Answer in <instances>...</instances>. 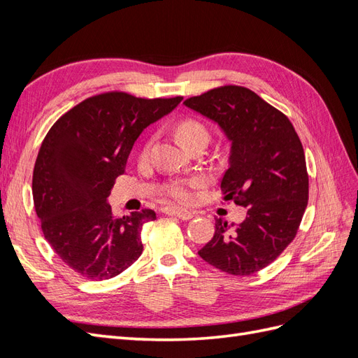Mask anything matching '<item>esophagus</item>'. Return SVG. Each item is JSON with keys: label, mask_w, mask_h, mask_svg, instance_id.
Masks as SVG:
<instances>
[{"label": "esophagus", "mask_w": 358, "mask_h": 358, "mask_svg": "<svg viewBox=\"0 0 358 358\" xmlns=\"http://www.w3.org/2000/svg\"><path fill=\"white\" fill-rule=\"evenodd\" d=\"M162 212H164L166 215H170V216H176V218H179L182 221H188L194 216V213L189 210H182V209H176V208H164L162 209Z\"/></svg>", "instance_id": "34e87169"}]
</instances>
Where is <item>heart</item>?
Here are the masks:
<instances>
[{
	"instance_id": "1",
	"label": "heart",
	"mask_w": 358,
	"mask_h": 358,
	"mask_svg": "<svg viewBox=\"0 0 358 358\" xmlns=\"http://www.w3.org/2000/svg\"><path fill=\"white\" fill-rule=\"evenodd\" d=\"M175 131L178 138L180 142L185 145L187 148H191L194 143L200 142V140H208L209 138V131L206 125L199 121V119L194 117H187L179 121L175 127ZM150 148V142L146 143L145 149H143V157L148 155ZM204 183L203 178H191V179H185V180H175L171 182L170 185L166 188L167 196L170 199H173L175 201L180 203V204H188L192 201L194 199V188L200 187Z\"/></svg>"
}]
</instances>
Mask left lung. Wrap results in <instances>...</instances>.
I'll use <instances>...</instances> for the list:
<instances>
[{"instance_id":"1","label":"left lung","mask_w":358,"mask_h":358,"mask_svg":"<svg viewBox=\"0 0 358 358\" xmlns=\"http://www.w3.org/2000/svg\"><path fill=\"white\" fill-rule=\"evenodd\" d=\"M183 104L218 122L231 140L224 200L248 209L234 229L216 220L199 255L234 276L267 267L294 241L309 199L305 150L289 119L254 91L224 85Z\"/></svg>"}]
</instances>
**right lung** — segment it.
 Here are the masks:
<instances>
[{"label":"right lung","instance_id":"add662e5","mask_svg":"<svg viewBox=\"0 0 358 358\" xmlns=\"http://www.w3.org/2000/svg\"><path fill=\"white\" fill-rule=\"evenodd\" d=\"M182 99L103 92L74 106L50 127L32 173V197L43 236L76 273L110 279L142 255L140 233L157 218L155 212L116 216L106 199L124 175L137 137Z\"/></svg>","mask_w":358,"mask_h":358}]
</instances>
